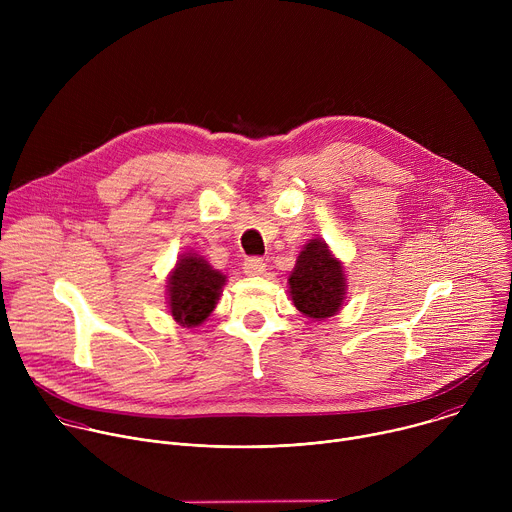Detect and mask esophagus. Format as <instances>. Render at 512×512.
I'll use <instances>...</instances> for the list:
<instances>
[{"label":"esophagus","instance_id":"34e87169","mask_svg":"<svg viewBox=\"0 0 512 512\" xmlns=\"http://www.w3.org/2000/svg\"><path fill=\"white\" fill-rule=\"evenodd\" d=\"M243 271L247 275H261L265 271V261L261 257H249L243 263Z\"/></svg>","mask_w":512,"mask_h":512}]
</instances>
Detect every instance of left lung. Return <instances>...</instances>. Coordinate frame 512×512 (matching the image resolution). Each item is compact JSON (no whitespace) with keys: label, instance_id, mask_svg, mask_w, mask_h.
Segmentation results:
<instances>
[{"label":"left lung","instance_id":"left-lung-1","mask_svg":"<svg viewBox=\"0 0 512 512\" xmlns=\"http://www.w3.org/2000/svg\"><path fill=\"white\" fill-rule=\"evenodd\" d=\"M287 283L291 302L308 318L326 320L344 304L346 277L342 263L322 239H310L304 245Z\"/></svg>","mask_w":512,"mask_h":512}]
</instances>
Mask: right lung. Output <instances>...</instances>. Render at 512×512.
I'll list each match as a JSON object with an SVG mask.
<instances>
[{
    "label": "right lung",
    "mask_w": 512,
    "mask_h": 512,
    "mask_svg": "<svg viewBox=\"0 0 512 512\" xmlns=\"http://www.w3.org/2000/svg\"><path fill=\"white\" fill-rule=\"evenodd\" d=\"M227 277L196 253H184L168 277V306L184 326H200L216 308Z\"/></svg>",
    "instance_id": "obj_1"
}]
</instances>
